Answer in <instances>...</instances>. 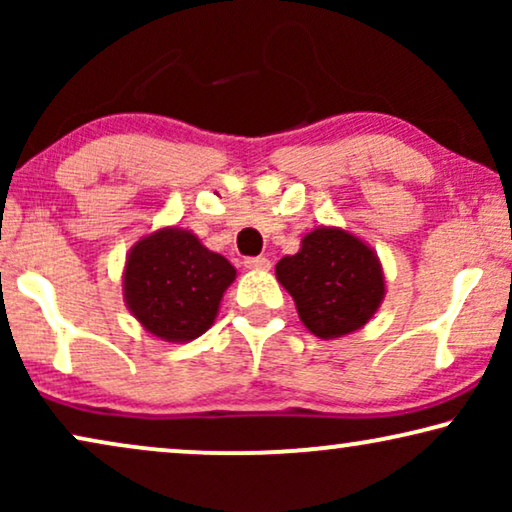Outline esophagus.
Instances as JSON below:
<instances>
[{
  "label": "esophagus",
  "instance_id": "34e87169",
  "mask_svg": "<svg viewBox=\"0 0 512 512\" xmlns=\"http://www.w3.org/2000/svg\"><path fill=\"white\" fill-rule=\"evenodd\" d=\"M244 265L251 270H268L270 261L265 256H249V258H244Z\"/></svg>",
  "mask_w": 512,
  "mask_h": 512
}]
</instances>
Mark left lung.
<instances>
[{"instance_id":"8db88e82","label":"left lung","mask_w":512,"mask_h":512,"mask_svg":"<svg viewBox=\"0 0 512 512\" xmlns=\"http://www.w3.org/2000/svg\"><path fill=\"white\" fill-rule=\"evenodd\" d=\"M291 293L298 317L321 340L342 338L373 319L384 300L380 258L361 237L335 226H319L275 268Z\"/></svg>"}]
</instances>
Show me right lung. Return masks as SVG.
Here are the masks:
<instances>
[{"label": "right lung", "mask_w": 512, "mask_h": 512, "mask_svg": "<svg viewBox=\"0 0 512 512\" xmlns=\"http://www.w3.org/2000/svg\"><path fill=\"white\" fill-rule=\"evenodd\" d=\"M237 270L209 251L191 230L167 226L130 249L123 298L146 333L165 342H191L214 324Z\"/></svg>", "instance_id": "1"}]
</instances>
